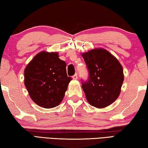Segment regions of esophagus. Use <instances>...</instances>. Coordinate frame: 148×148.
<instances>
[{"mask_svg": "<svg viewBox=\"0 0 148 148\" xmlns=\"http://www.w3.org/2000/svg\"><path fill=\"white\" fill-rule=\"evenodd\" d=\"M72 78H73V79H74V80H76L77 79V74H74V76H72Z\"/></svg>", "mask_w": 148, "mask_h": 148, "instance_id": "1", "label": "esophagus"}]
</instances>
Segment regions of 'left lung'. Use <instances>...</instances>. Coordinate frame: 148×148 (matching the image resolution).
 Segmentation results:
<instances>
[{
    "label": "left lung",
    "mask_w": 148,
    "mask_h": 148,
    "mask_svg": "<svg viewBox=\"0 0 148 148\" xmlns=\"http://www.w3.org/2000/svg\"><path fill=\"white\" fill-rule=\"evenodd\" d=\"M89 71V78L82 83L86 99L92 106L102 108L118 98L124 80L118 60L107 50L94 49L82 53Z\"/></svg>",
    "instance_id": "8db88e82"
}]
</instances>
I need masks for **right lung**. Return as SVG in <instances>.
<instances>
[{"mask_svg": "<svg viewBox=\"0 0 148 148\" xmlns=\"http://www.w3.org/2000/svg\"><path fill=\"white\" fill-rule=\"evenodd\" d=\"M66 64L57 52L42 51L27 64L24 84L35 103L44 108H52L61 103L71 77L66 74Z\"/></svg>", "mask_w": 148, "mask_h": 148, "instance_id": "add662e5", "label": "right lung"}]
</instances>
